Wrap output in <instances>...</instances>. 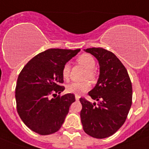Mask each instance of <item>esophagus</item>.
Segmentation results:
<instances>
[{
  "instance_id": "34e87169",
  "label": "esophagus",
  "mask_w": 149,
  "mask_h": 149,
  "mask_svg": "<svg viewBox=\"0 0 149 149\" xmlns=\"http://www.w3.org/2000/svg\"><path fill=\"white\" fill-rule=\"evenodd\" d=\"M79 98H80V96L75 95V99H76V100H79Z\"/></svg>"
}]
</instances>
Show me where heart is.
<instances>
[{
  "mask_svg": "<svg viewBox=\"0 0 149 149\" xmlns=\"http://www.w3.org/2000/svg\"><path fill=\"white\" fill-rule=\"evenodd\" d=\"M77 63H79L81 65H82L87 69L85 78H88L92 82H95L97 80V73L94 71L96 61L94 57L90 54L83 53L77 57ZM70 71H71V67H70L69 64H65L61 69V75L65 80H68L69 78ZM90 88H91V83L88 81H84L82 82L70 83L66 87V91L70 94L81 95L84 92L88 91Z\"/></svg>",
  "mask_w": 149,
  "mask_h": 149,
  "instance_id": "b5f03b06",
  "label": "heart"
}]
</instances>
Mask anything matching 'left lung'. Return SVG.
<instances>
[{
    "instance_id": "left-lung-1",
    "label": "left lung",
    "mask_w": 149,
    "mask_h": 149,
    "mask_svg": "<svg viewBox=\"0 0 149 149\" xmlns=\"http://www.w3.org/2000/svg\"><path fill=\"white\" fill-rule=\"evenodd\" d=\"M98 60L97 83L88 93L98 104L80 98L81 120L84 131L97 139L113 135L124 124L132 106V88L125 66L113 52L103 48L85 50Z\"/></svg>"
}]
</instances>
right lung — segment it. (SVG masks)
Returning a JSON list of instances; mask_svg holds the SVG:
<instances>
[{
  "label": "right lung",
  "instance_id": "1",
  "mask_svg": "<svg viewBox=\"0 0 149 149\" xmlns=\"http://www.w3.org/2000/svg\"><path fill=\"white\" fill-rule=\"evenodd\" d=\"M79 51L45 50L29 61L19 74L15 89L17 113L33 132L49 135L58 131L63 124L75 97L73 94L54 96L65 90L61 85L62 67Z\"/></svg>",
  "mask_w": 149,
  "mask_h": 149
}]
</instances>
